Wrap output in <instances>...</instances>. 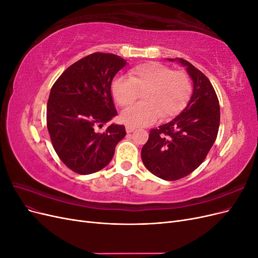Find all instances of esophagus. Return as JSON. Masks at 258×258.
Wrapping results in <instances>:
<instances>
[{
    "label": "esophagus",
    "mask_w": 258,
    "mask_h": 258,
    "mask_svg": "<svg viewBox=\"0 0 258 258\" xmlns=\"http://www.w3.org/2000/svg\"><path fill=\"white\" fill-rule=\"evenodd\" d=\"M135 127H132V126H126V131L128 132V134H130V132H132V131H135Z\"/></svg>",
    "instance_id": "1"
}]
</instances>
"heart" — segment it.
<instances>
[{"mask_svg":"<svg viewBox=\"0 0 258 258\" xmlns=\"http://www.w3.org/2000/svg\"><path fill=\"white\" fill-rule=\"evenodd\" d=\"M142 91L143 102L121 113V120L128 126H146L159 116L169 119L177 115L190 97L191 85L186 73L146 62L131 69L128 77L117 76L111 86L112 96L121 107L131 105Z\"/></svg>","mask_w":258,"mask_h":258,"instance_id":"obj_1","label":"heart"}]
</instances>
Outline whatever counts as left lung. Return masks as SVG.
<instances>
[{"label": "left lung", "instance_id": "1", "mask_svg": "<svg viewBox=\"0 0 258 258\" xmlns=\"http://www.w3.org/2000/svg\"><path fill=\"white\" fill-rule=\"evenodd\" d=\"M168 60L186 68L192 93L175 118L151 130L141 157L151 173L176 181L190 174L207 157L217 137L221 112L215 90L204 73L184 59Z\"/></svg>", "mask_w": 258, "mask_h": 258}]
</instances>
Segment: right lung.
<instances>
[{
    "label": "right lung",
    "mask_w": 258,
    "mask_h": 258,
    "mask_svg": "<svg viewBox=\"0 0 258 258\" xmlns=\"http://www.w3.org/2000/svg\"><path fill=\"white\" fill-rule=\"evenodd\" d=\"M127 61L113 53L95 52L60 75L47 103V128L52 146L64 165L79 174H91L112 160L126 136L123 124L103 126L117 115L111 85Z\"/></svg>",
    "instance_id": "right-lung-1"
}]
</instances>
